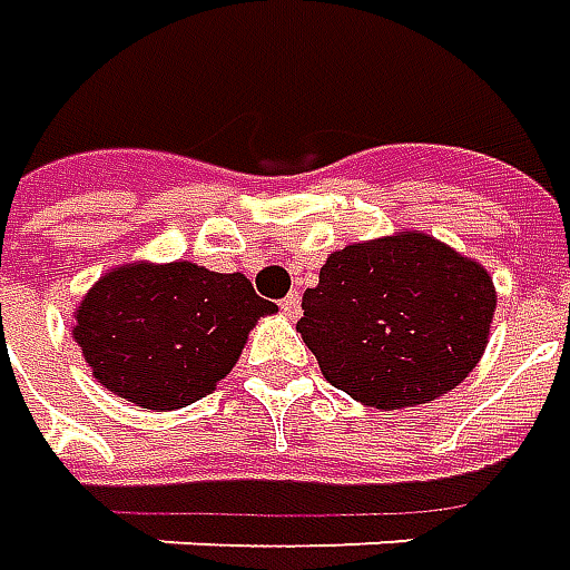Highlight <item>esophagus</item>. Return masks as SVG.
<instances>
[{"instance_id":"esophagus-1","label":"esophagus","mask_w":570,"mask_h":570,"mask_svg":"<svg viewBox=\"0 0 570 570\" xmlns=\"http://www.w3.org/2000/svg\"><path fill=\"white\" fill-rule=\"evenodd\" d=\"M281 308H284L286 317H293V321H296L298 314H302V296H298V293H289V296L281 302Z\"/></svg>"}]
</instances>
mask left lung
I'll return each mask as SVG.
<instances>
[{
  "instance_id": "8db88e82",
  "label": "left lung",
  "mask_w": 570,
  "mask_h": 570,
  "mask_svg": "<svg viewBox=\"0 0 570 570\" xmlns=\"http://www.w3.org/2000/svg\"><path fill=\"white\" fill-rule=\"evenodd\" d=\"M497 293L479 262L401 230L333 253L296 330L330 385L376 410L448 395L475 370Z\"/></svg>"
}]
</instances>
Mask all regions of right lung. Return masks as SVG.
I'll use <instances>...</instances> for the list:
<instances>
[{"mask_svg": "<svg viewBox=\"0 0 570 570\" xmlns=\"http://www.w3.org/2000/svg\"><path fill=\"white\" fill-rule=\"evenodd\" d=\"M277 312L244 274L194 262L122 265L79 302L73 340L107 392L178 410L225 380L258 317Z\"/></svg>", "mask_w": 570, "mask_h": 570, "instance_id": "right-lung-1", "label": "right lung"}]
</instances>
